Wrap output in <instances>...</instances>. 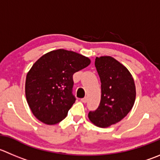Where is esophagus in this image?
Listing matches in <instances>:
<instances>
[{
    "label": "esophagus",
    "instance_id": "1",
    "mask_svg": "<svg viewBox=\"0 0 160 160\" xmlns=\"http://www.w3.org/2000/svg\"><path fill=\"white\" fill-rule=\"evenodd\" d=\"M81 102H83V103H86V102H88V98L85 97V98H82Z\"/></svg>",
    "mask_w": 160,
    "mask_h": 160
}]
</instances>
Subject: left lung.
Wrapping results in <instances>:
<instances>
[{
	"label": "left lung",
	"mask_w": 160,
	"mask_h": 160,
	"mask_svg": "<svg viewBox=\"0 0 160 160\" xmlns=\"http://www.w3.org/2000/svg\"><path fill=\"white\" fill-rule=\"evenodd\" d=\"M101 80V102L89 119L99 128H108L123 119L132 108L136 97L134 80L128 69L110 56L95 58Z\"/></svg>",
	"instance_id": "left-lung-1"
}]
</instances>
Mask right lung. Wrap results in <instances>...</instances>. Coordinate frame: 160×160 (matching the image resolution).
I'll use <instances>...</instances> for the list:
<instances>
[{
  "mask_svg": "<svg viewBox=\"0 0 160 160\" xmlns=\"http://www.w3.org/2000/svg\"><path fill=\"white\" fill-rule=\"evenodd\" d=\"M91 60L64 49L43 55L28 72L26 97L32 114L40 121L55 124L66 117L76 101L72 75L84 69Z\"/></svg>",
  "mask_w": 160,
  "mask_h": 160,
  "instance_id": "1",
  "label": "right lung"
}]
</instances>
